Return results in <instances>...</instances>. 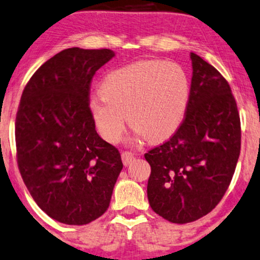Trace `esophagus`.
Wrapping results in <instances>:
<instances>
[{
	"instance_id": "obj_1",
	"label": "esophagus",
	"mask_w": 260,
	"mask_h": 260,
	"mask_svg": "<svg viewBox=\"0 0 260 260\" xmlns=\"http://www.w3.org/2000/svg\"><path fill=\"white\" fill-rule=\"evenodd\" d=\"M121 158H122L123 164L127 166V165H129L131 161L134 159V153L131 151H124V152H122V154H121Z\"/></svg>"
}]
</instances>
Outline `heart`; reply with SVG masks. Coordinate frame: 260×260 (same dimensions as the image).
<instances>
[{
    "label": "heart",
    "mask_w": 260,
    "mask_h": 260,
    "mask_svg": "<svg viewBox=\"0 0 260 260\" xmlns=\"http://www.w3.org/2000/svg\"><path fill=\"white\" fill-rule=\"evenodd\" d=\"M102 96L89 108L100 136L119 143L127 120L150 143L170 138L184 120L190 82L179 64L140 60L110 71L100 86Z\"/></svg>",
    "instance_id": "1"
}]
</instances>
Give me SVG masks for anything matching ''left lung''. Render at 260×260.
I'll return each mask as SVG.
<instances>
[{
    "label": "left lung",
    "mask_w": 260,
    "mask_h": 260,
    "mask_svg": "<svg viewBox=\"0 0 260 260\" xmlns=\"http://www.w3.org/2000/svg\"><path fill=\"white\" fill-rule=\"evenodd\" d=\"M192 78L184 120L169 140L145 153L151 165V208L172 223L212 212L227 191L237 166L241 127L226 78L190 53Z\"/></svg>",
    "instance_id": "1"
}]
</instances>
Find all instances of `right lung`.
<instances>
[{
  "instance_id": "add662e5",
  "label": "right lung",
  "mask_w": 260,
  "mask_h": 260,
  "mask_svg": "<svg viewBox=\"0 0 260 260\" xmlns=\"http://www.w3.org/2000/svg\"><path fill=\"white\" fill-rule=\"evenodd\" d=\"M115 53L63 50L23 89L15 120L16 160L36 203L52 219L82 226L108 209L122 170L119 150L95 129L90 85Z\"/></svg>"
}]
</instances>
